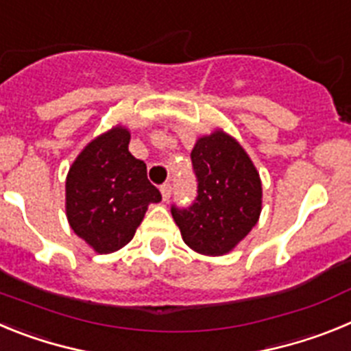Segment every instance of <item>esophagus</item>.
<instances>
[{
  "mask_svg": "<svg viewBox=\"0 0 351 351\" xmlns=\"http://www.w3.org/2000/svg\"><path fill=\"white\" fill-rule=\"evenodd\" d=\"M160 191H161V197H163V200H169L170 195H172V184H170V182L161 184Z\"/></svg>",
  "mask_w": 351,
  "mask_h": 351,
  "instance_id": "34e87169",
  "label": "esophagus"
}]
</instances>
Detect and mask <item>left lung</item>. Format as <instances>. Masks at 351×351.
Segmentation results:
<instances>
[{
	"mask_svg": "<svg viewBox=\"0 0 351 351\" xmlns=\"http://www.w3.org/2000/svg\"><path fill=\"white\" fill-rule=\"evenodd\" d=\"M191 161L198 197L188 209L172 207L182 241L206 256L230 253L262 213V181L244 147L223 130L195 142Z\"/></svg>",
	"mask_w": 351,
	"mask_h": 351,
	"instance_id": "obj_1",
	"label": "left lung"
}]
</instances>
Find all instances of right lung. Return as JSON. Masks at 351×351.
Masks as SVG:
<instances>
[{
  "instance_id": "add662e5",
  "label": "right lung",
  "mask_w": 351,
  "mask_h": 351,
  "mask_svg": "<svg viewBox=\"0 0 351 351\" xmlns=\"http://www.w3.org/2000/svg\"><path fill=\"white\" fill-rule=\"evenodd\" d=\"M130 137L128 128L112 126L93 138L68 170V223L100 255L126 246L149 204L161 200L145 163L128 151Z\"/></svg>"
}]
</instances>
